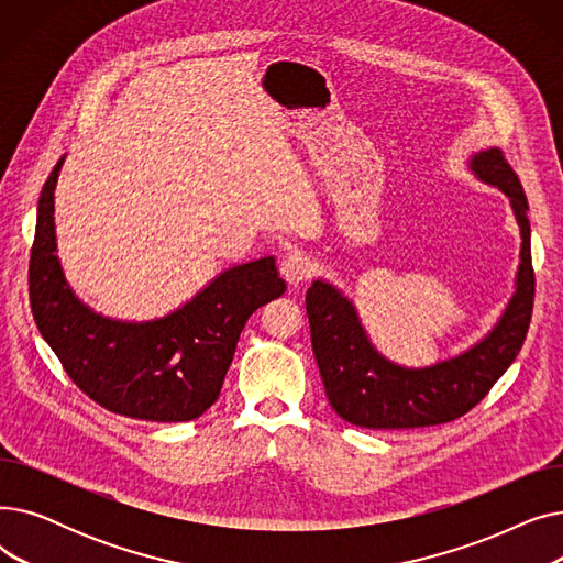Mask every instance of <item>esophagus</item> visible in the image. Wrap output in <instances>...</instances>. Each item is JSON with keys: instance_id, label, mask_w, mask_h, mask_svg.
Here are the masks:
<instances>
[{"instance_id": "esophagus-1", "label": "esophagus", "mask_w": 563, "mask_h": 563, "mask_svg": "<svg viewBox=\"0 0 563 563\" xmlns=\"http://www.w3.org/2000/svg\"><path fill=\"white\" fill-rule=\"evenodd\" d=\"M280 274L283 278L289 283V285H299L308 278H312L314 274V264L310 260L308 253L303 251H291L283 257V264H280Z\"/></svg>"}]
</instances>
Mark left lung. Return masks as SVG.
I'll return each mask as SVG.
<instances>
[{
	"label": "left lung",
	"instance_id": "obj_1",
	"mask_svg": "<svg viewBox=\"0 0 563 563\" xmlns=\"http://www.w3.org/2000/svg\"><path fill=\"white\" fill-rule=\"evenodd\" d=\"M470 170L509 196L522 240L516 291L484 340L435 365L404 367L374 349L356 308L338 287L319 278L306 294L312 351L323 388L333 410L351 424L393 431L452 422L488 395L527 338L534 308L527 196L499 147L472 155Z\"/></svg>",
	"mask_w": 563,
	"mask_h": 563
}]
</instances>
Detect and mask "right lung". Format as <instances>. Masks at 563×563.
<instances>
[{"mask_svg": "<svg viewBox=\"0 0 563 563\" xmlns=\"http://www.w3.org/2000/svg\"><path fill=\"white\" fill-rule=\"evenodd\" d=\"M56 162L38 198L29 260L36 327L75 386L102 408L145 422L200 418L221 393L249 317L287 289L274 255L236 264L191 301L153 321L98 314L75 297L56 257Z\"/></svg>", "mask_w": 563, "mask_h": 563, "instance_id": "right-lung-1", "label": "right lung"}]
</instances>
